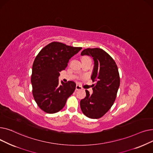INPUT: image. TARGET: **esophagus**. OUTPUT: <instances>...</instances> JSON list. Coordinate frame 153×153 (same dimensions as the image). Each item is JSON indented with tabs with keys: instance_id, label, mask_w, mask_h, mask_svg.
Listing matches in <instances>:
<instances>
[{
	"instance_id": "obj_1",
	"label": "esophagus",
	"mask_w": 153,
	"mask_h": 153,
	"mask_svg": "<svg viewBox=\"0 0 153 153\" xmlns=\"http://www.w3.org/2000/svg\"><path fill=\"white\" fill-rule=\"evenodd\" d=\"M82 89V88L81 86H80V85H78V84L76 85V91L81 90V89Z\"/></svg>"
}]
</instances>
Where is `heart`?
<instances>
[{"instance_id":"obj_1","label":"heart","mask_w":153,"mask_h":153,"mask_svg":"<svg viewBox=\"0 0 153 153\" xmlns=\"http://www.w3.org/2000/svg\"><path fill=\"white\" fill-rule=\"evenodd\" d=\"M87 59V58H83L82 59Z\"/></svg>"}]
</instances>
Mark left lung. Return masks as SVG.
I'll use <instances>...</instances> for the list:
<instances>
[{
    "instance_id": "8db88e82",
    "label": "left lung",
    "mask_w": 153,
    "mask_h": 153,
    "mask_svg": "<svg viewBox=\"0 0 153 153\" xmlns=\"http://www.w3.org/2000/svg\"><path fill=\"white\" fill-rule=\"evenodd\" d=\"M81 56H89L94 60L91 75L93 93L85 90L86 96L80 102L82 113L93 119L101 118L113 105L120 86V76L115 61L100 48H87Z\"/></svg>"
}]
</instances>
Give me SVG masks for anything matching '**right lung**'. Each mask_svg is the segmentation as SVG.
<instances>
[{
  "label": "right lung",
  "mask_w": 153,
  "mask_h": 153,
  "mask_svg": "<svg viewBox=\"0 0 153 153\" xmlns=\"http://www.w3.org/2000/svg\"><path fill=\"white\" fill-rule=\"evenodd\" d=\"M82 49L59 42H52L39 51L32 67L31 82L33 95L38 107L48 114H54L65 105L76 89L73 81L59 82V72L69 59Z\"/></svg>",
  "instance_id": "1"
}]
</instances>
